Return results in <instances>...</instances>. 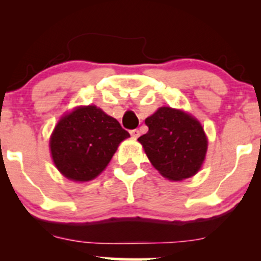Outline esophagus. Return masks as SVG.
Wrapping results in <instances>:
<instances>
[{"label":"esophagus","mask_w":261,"mask_h":261,"mask_svg":"<svg viewBox=\"0 0 261 261\" xmlns=\"http://www.w3.org/2000/svg\"><path fill=\"white\" fill-rule=\"evenodd\" d=\"M130 135L133 136V139H137V137L140 136V131L137 130V128H135V130L130 131Z\"/></svg>","instance_id":"obj_1"}]
</instances>
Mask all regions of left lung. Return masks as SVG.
<instances>
[{
	"label": "left lung",
	"mask_w": 261,
	"mask_h": 261,
	"mask_svg": "<svg viewBox=\"0 0 261 261\" xmlns=\"http://www.w3.org/2000/svg\"><path fill=\"white\" fill-rule=\"evenodd\" d=\"M145 122L148 133L137 141L164 178L178 181L199 172L207 152V137L197 119L182 110L162 107Z\"/></svg>",
	"instance_id": "8db88e82"
}]
</instances>
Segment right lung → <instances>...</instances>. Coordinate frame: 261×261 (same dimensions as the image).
I'll use <instances>...</instances> for the list:
<instances>
[{
	"mask_svg": "<svg viewBox=\"0 0 261 261\" xmlns=\"http://www.w3.org/2000/svg\"><path fill=\"white\" fill-rule=\"evenodd\" d=\"M130 134L95 106L77 107L60 119L50 151L56 168L73 181H89L106 169L121 141Z\"/></svg>",
	"mask_w": 261,
	"mask_h": 261,
	"instance_id": "1",
	"label": "right lung"
}]
</instances>
